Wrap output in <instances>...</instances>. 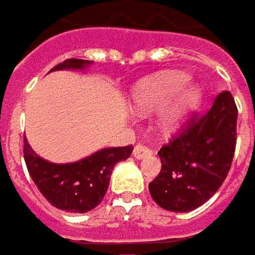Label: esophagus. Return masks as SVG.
I'll list each match as a JSON object with an SVG mask.
<instances>
[{"label": "esophagus", "instance_id": "1", "mask_svg": "<svg viewBox=\"0 0 255 255\" xmlns=\"http://www.w3.org/2000/svg\"><path fill=\"white\" fill-rule=\"evenodd\" d=\"M151 154H152V151H151L148 146L142 145V143H137L136 146H135V149H133V156H135L136 159L146 158V156H149Z\"/></svg>", "mask_w": 255, "mask_h": 255}]
</instances>
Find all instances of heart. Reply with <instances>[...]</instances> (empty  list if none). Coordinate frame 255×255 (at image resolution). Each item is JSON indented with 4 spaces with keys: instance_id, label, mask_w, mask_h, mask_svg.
<instances>
[{
    "instance_id": "1",
    "label": "heart",
    "mask_w": 255,
    "mask_h": 255,
    "mask_svg": "<svg viewBox=\"0 0 255 255\" xmlns=\"http://www.w3.org/2000/svg\"><path fill=\"white\" fill-rule=\"evenodd\" d=\"M189 77L181 72L159 75L140 82L135 93V107L146 113L164 107L176 99L162 113V125L167 129H177L184 125L190 110L200 99V91L196 87L186 88Z\"/></svg>"
}]
</instances>
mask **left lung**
I'll return each instance as SVG.
<instances>
[{"label":"left lung","instance_id":"1","mask_svg":"<svg viewBox=\"0 0 255 255\" xmlns=\"http://www.w3.org/2000/svg\"><path fill=\"white\" fill-rule=\"evenodd\" d=\"M237 118L232 94L222 91L205 115H193L158 151L161 171L149 183L156 205L171 212H190L218 191L235 152Z\"/></svg>","mask_w":255,"mask_h":255}]
</instances>
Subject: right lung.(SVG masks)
I'll return each instance as SVG.
<instances>
[{
	"instance_id": "right-lung-1",
	"label": "right lung",
	"mask_w": 255,
	"mask_h": 255,
	"mask_svg": "<svg viewBox=\"0 0 255 255\" xmlns=\"http://www.w3.org/2000/svg\"><path fill=\"white\" fill-rule=\"evenodd\" d=\"M93 61L66 59L52 71L85 69ZM133 146L104 148L75 162L55 164L36 154L24 137V161L28 174L45 199L65 212L85 213L100 205L110 184L112 170L119 161L128 159Z\"/></svg>"
}]
</instances>
